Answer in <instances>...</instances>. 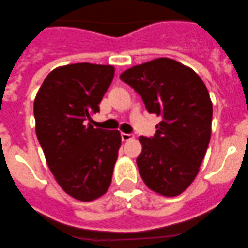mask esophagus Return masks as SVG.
<instances>
[{"instance_id": "1", "label": "esophagus", "mask_w": 248, "mask_h": 248, "mask_svg": "<svg viewBox=\"0 0 248 248\" xmlns=\"http://www.w3.org/2000/svg\"><path fill=\"white\" fill-rule=\"evenodd\" d=\"M121 138H122V140L124 141H127V140H131L132 138H134V135H132V134H126V132H122V134H121Z\"/></svg>"}]
</instances>
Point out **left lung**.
Listing matches in <instances>:
<instances>
[{
    "mask_svg": "<svg viewBox=\"0 0 248 248\" xmlns=\"http://www.w3.org/2000/svg\"><path fill=\"white\" fill-rule=\"evenodd\" d=\"M140 94L149 113L161 117L152 138L140 137L137 158L141 179L152 191L177 196L190 186L211 139L212 101L200 77L171 58H156L121 74Z\"/></svg>",
    "mask_w": 248,
    "mask_h": 248,
    "instance_id": "1",
    "label": "left lung"
}]
</instances>
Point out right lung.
Returning <instances> with one entry per match:
<instances>
[{"instance_id": "right-lung-1", "label": "right lung", "mask_w": 248, "mask_h": 248, "mask_svg": "<svg viewBox=\"0 0 248 248\" xmlns=\"http://www.w3.org/2000/svg\"><path fill=\"white\" fill-rule=\"evenodd\" d=\"M113 77L110 65L61 66L49 73L33 103L36 135L49 169L66 194L82 202L108 191L118 157L120 131L86 124L100 111Z\"/></svg>"}]
</instances>
